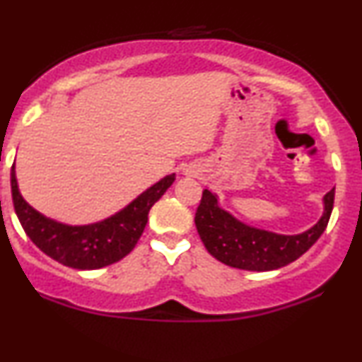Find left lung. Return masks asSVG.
<instances>
[{"label":"left lung","mask_w":362,"mask_h":362,"mask_svg":"<svg viewBox=\"0 0 362 362\" xmlns=\"http://www.w3.org/2000/svg\"><path fill=\"white\" fill-rule=\"evenodd\" d=\"M334 207V189L324 197V214L319 223L300 234H276L252 228L219 206L217 195L204 189L195 228L206 250L228 267L247 272H272L286 267L307 252L322 236Z\"/></svg>","instance_id":"8db88e82"}]
</instances>
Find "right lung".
<instances>
[{
    "label": "right lung",
    "instance_id": "1",
    "mask_svg": "<svg viewBox=\"0 0 362 362\" xmlns=\"http://www.w3.org/2000/svg\"><path fill=\"white\" fill-rule=\"evenodd\" d=\"M175 182V173L163 177L133 202L99 223L69 226L40 214L21 197L15 165L11 168V195L21 228L38 250L69 268L98 269L110 267L133 251L148 223L153 204Z\"/></svg>",
    "mask_w": 362,
    "mask_h": 362
}]
</instances>
